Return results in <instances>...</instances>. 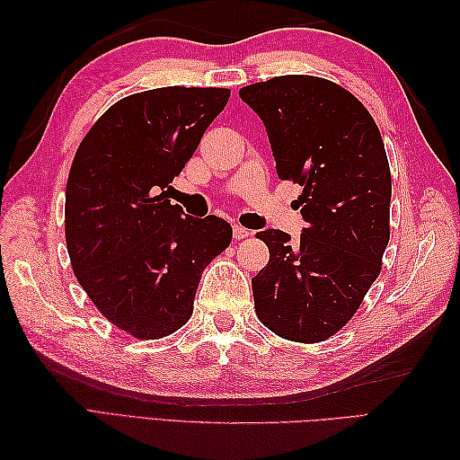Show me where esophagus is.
<instances>
[{"mask_svg":"<svg viewBox=\"0 0 460 460\" xmlns=\"http://www.w3.org/2000/svg\"><path fill=\"white\" fill-rule=\"evenodd\" d=\"M233 237L239 239V241L247 239V237H251V231L243 227V225H233Z\"/></svg>","mask_w":460,"mask_h":460,"instance_id":"obj_1","label":"esophagus"}]
</instances>
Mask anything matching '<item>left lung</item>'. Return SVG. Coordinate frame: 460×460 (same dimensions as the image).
<instances>
[{
  "label": "left lung",
  "instance_id": "8db88e82",
  "mask_svg": "<svg viewBox=\"0 0 460 460\" xmlns=\"http://www.w3.org/2000/svg\"><path fill=\"white\" fill-rule=\"evenodd\" d=\"M265 124L280 180L298 183L300 243L259 231L269 262L251 280L259 320L316 344L344 328L379 277L389 243L392 172L376 120L354 94L312 75L243 86Z\"/></svg>",
  "mask_w": 460,
  "mask_h": 460
}]
</instances>
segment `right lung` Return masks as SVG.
<instances>
[{"label": "right lung", "mask_w": 460, "mask_h": 460, "mask_svg": "<svg viewBox=\"0 0 460 460\" xmlns=\"http://www.w3.org/2000/svg\"><path fill=\"white\" fill-rule=\"evenodd\" d=\"M229 94L215 86L130 94L93 124L75 154L65 193L73 272L101 314L132 338L180 330L201 272L233 239L227 221L193 219L168 199Z\"/></svg>", "instance_id": "1"}]
</instances>
